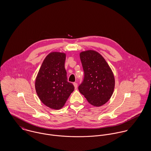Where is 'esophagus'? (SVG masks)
Instances as JSON below:
<instances>
[{
  "instance_id": "obj_1",
  "label": "esophagus",
  "mask_w": 151,
  "mask_h": 151,
  "mask_svg": "<svg viewBox=\"0 0 151 151\" xmlns=\"http://www.w3.org/2000/svg\"><path fill=\"white\" fill-rule=\"evenodd\" d=\"M73 85H74V86L75 89H77V84L76 83H73Z\"/></svg>"
}]
</instances>
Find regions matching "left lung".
<instances>
[{
    "label": "left lung",
    "mask_w": 151,
    "mask_h": 151,
    "mask_svg": "<svg viewBox=\"0 0 151 151\" xmlns=\"http://www.w3.org/2000/svg\"><path fill=\"white\" fill-rule=\"evenodd\" d=\"M80 57L84 71L79 91L88 102L94 106L105 104L111 98L115 80L110 67L98 52L88 50L81 52Z\"/></svg>",
    "instance_id": "obj_1"
}]
</instances>
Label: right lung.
<instances>
[{"label":"right lung","mask_w":151,"mask_h":151,"mask_svg":"<svg viewBox=\"0 0 151 151\" xmlns=\"http://www.w3.org/2000/svg\"><path fill=\"white\" fill-rule=\"evenodd\" d=\"M65 53L53 52L43 60L37 74L35 87L41 101L49 108H63L74 86L67 81L65 68Z\"/></svg>","instance_id":"right-lung-1"}]
</instances>
